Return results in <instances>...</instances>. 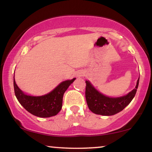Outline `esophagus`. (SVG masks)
Segmentation results:
<instances>
[{"instance_id": "34e87169", "label": "esophagus", "mask_w": 152, "mask_h": 152, "mask_svg": "<svg viewBox=\"0 0 152 152\" xmlns=\"http://www.w3.org/2000/svg\"><path fill=\"white\" fill-rule=\"evenodd\" d=\"M82 75H83L82 72H80V73H79V76H82Z\"/></svg>"}]
</instances>
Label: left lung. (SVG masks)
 Instances as JSON below:
<instances>
[{"label":"left lung","mask_w":152,"mask_h":152,"mask_svg":"<svg viewBox=\"0 0 152 152\" xmlns=\"http://www.w3.org/2000/svg\"><path fill=\"white\" fill-rule=\"evenodd\" d=\"M86 99L87 105L93 113L102 115H113L122 111L136 95L139 78L136 88L124 96L109 97L98 92L88 81H86Z\"/></svg>","instance_id":"8db88e82"}]
</instances>
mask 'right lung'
<instances>
[{
    "mask_svg": "<svg viewBox=\"0 0 152 152\" xmlns=\"http://www.w3.org/2000/svg\"><path fill=\"white\" fill-rule=\"evenodd\" d=\"M75 80V78L62 82L46 95L31 96L18 88L14 79V93L19 103L31 114L39 118H49L61 111L64 93Z\"/></svg>",
    "mask_w": 152,
    "mask_h": 152,
    "instance_id": "1",
    "label": "right lung"
}]
</instances>
